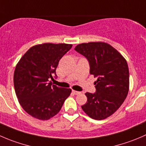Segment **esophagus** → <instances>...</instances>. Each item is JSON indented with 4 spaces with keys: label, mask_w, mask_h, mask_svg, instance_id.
I'll return each instance as SVG.
<instances>
[{
    "label": "esophagus",
    "mask_w": 146,
    "mask_h": 146,
    "mask_svg": "<svg viewBox=\"0 0 146 146\" xmlns=\"http://www.w3.org/2000/svg\"><path fill=\"white\" fill-rule=\"evenodd\" d=\"M72 92H73V94H75V95H78V94H80V92L76 91V90H72Z\"/></svg>",
    "instance_id": "esophagus-1"
}]
</instances>
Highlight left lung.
<instances>
[{"label":"left lung","instance_id":"1","mask_svg":"<svg viewBox=\"0 0 146 146\" xmlns=\"http://www.w3.org/2000/svg\"><path fill=\"white\" fill-rule=\"evenodd\" d=\"M75 50L88 59L90 73L98 78L96 92L86 93L83 111L95 120L111 116L121 107L129 90V70L123 56L104 42H90L76 46Z\"/></svg>","mask_w":146,"mask_h":146}]
</instances>
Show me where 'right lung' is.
<instances>
[{"mask_svg": "<svg viewBox=\"0 0 146 146\" xmlns=\"http://www.w3.org/2000/svg\"><path fill=\"white\" fill-rule=\"evenodd\" d=\"M66 43H43L31 47L20 59L13 76L14 88L24 111L46 121L60 111L71 89L52 85L59 60L72 48Z\"/></svg>", "mask_w": 146, "mask_h": 146, "instance_id": "1", "label": "right lung"}]
</instances>
